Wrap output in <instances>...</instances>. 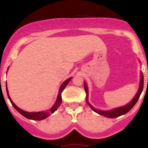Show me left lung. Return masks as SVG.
I'll list each match as a JSON object with an SVG mask.
<instances>
[{"instance_id": "obj_1", "label": "left lung", "mask_w": 148, "mask_h": 148, "mask_svg": "<svg viewBox=\"0 0 148 148\" xmlns=\"http://www.w3.org/2000/svg\"><path fill=\"white\" fill-rule=\"evenodd\" d=\"M84 88H85V91H86V103H88V106L90 107V108L93 111H95V113H98V114L103 115V117H106V118H117V117L120 116V115L126 114L127 113H128V112L130 111L132 108H133L134 105L136 103L137 101H138V99H139V97H140V94H141L143 91V73L140 72V82H139L138 90V91H137L136 94L135 96H134V97L132 99V101H130V102L127 103V104L125 105V106L117 107V108H112V109H110V110H106V111L97 109V108H95V107L89 102V101H88V95H89V94H88V88L86 81H84Z\"/></svg>"}]
</instances>
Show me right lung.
<instances>
[{
	"label": "right lung",
	"mask_w": 148,
	"mask_h": 148,
	"mask_svg": "<svg viewBox=\"0 0 148 148\" xmlns=\"http://www.w3.org/2000/svg\"><path fill=\"white\" fill-rule=\"evenodd\" d=\"M72 79V77H69V79L64 81L62 84H61L60 88H59L58 93V96L56 98V100L55 103L53 105V106L49 109L46 110V111H38V112H28L25 111L24 110H22L21 108H20L19 107L16 106L15 103L13 102V101L12 100L11 97H10L9 95V92H8V87H7V83H6V91L7 94H8V97L9 98L10 102H11L12 106H14L15 109L20 114H21L23 116H24L25 118L29 119V120H42L44 119H46L48 118L49 116H50L52 113H53L58 108H59V106H60L61 103H62V97H61V93L63 91L64 88L67 86V85L68 84V83L71 81V79Z\"/></svg>",
	"instance_id": "1"
}]
</instances>
